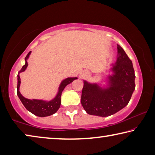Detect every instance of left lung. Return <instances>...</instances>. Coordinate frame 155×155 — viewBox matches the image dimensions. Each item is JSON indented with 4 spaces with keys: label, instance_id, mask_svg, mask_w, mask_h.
Returning <instances> with one entry per match:
<instances>
[{
    "label": "left lung",
    "instance_id": "8db88e82",
    "mask_svg": "<svg viewBox=\"0 0 155 155\" xmlns=\"http://www.w3.org/2000/svg\"><path fill=\"white\" fill-rule=\"evenodd\" d=\"M116 61L106 70L105 81L90 83L83 80L81 104L88 114L107 117L127 105L135 90L133 63L118 44Z\"/></svg>",
    "mask_w": 155,
    "mask_h": 155
}]
</instances>
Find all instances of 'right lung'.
<instances>
[{"label":"right lung","mask_w":155,"mask_h":155,"mask_svg":"<svg viewBox=\"0 0 155 155\" xmlns=\"http://www.w3.org/2000/svg\"><path fill=\"white\" fill-rule=\"evenodd\" d=\"M31 53L30 51L25 57V64L23 65L18 74V85H17V95L22 102L23 105L28 111L32 113L33 114L39 117H46L49 115H53L58 111L60 105H61V96L62 91L64 88L66 87L68 84L71 83L72 81L78 79L77 77H68L63 80L58 87L57 92L55 96L51 101H46L43 99H28L25 98L20 91V87L21 80L20 77V74L21 72H25L28 66L27 60L29 58Z\"/></svg>","instance_id":"right-lung-1"}]
</instances>
